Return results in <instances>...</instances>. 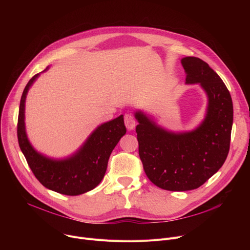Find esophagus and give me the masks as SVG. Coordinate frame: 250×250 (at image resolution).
<instances>
[{"label": "esophagus", "instance_id": "esophagus-1", "mask_svg": "<svg viewBox=\"0 0 250 250\" xmlns=\"http://www.w3.org/2000/svg\"><path fill=\"white\" fill-rule=\"evenodd\" d=\"M125 125L127 129H134L135 126H136L135 117L129 113L125 114Z\"/></svg>", "mask_w": 250, "mask_h": 250}]
</instances>
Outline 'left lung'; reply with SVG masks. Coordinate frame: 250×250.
Segmentation results:
<instances>
[{"label": "left lung", "instance_id": "1", "mask_svg": "<svg viewBox=\"0 0 250 250\" xmlns=\"http://www.w3.org/2000/svg\"><path fill=\"white\" fill-rule=\"evenodd\" d=\"M188 84L200 83L208 98L207 115L192 132L174 134L136 112L139 155L148 178L165 190L200 188L224 164L230 149L233 103L219 75L203 60H181Z\"/></svg>", "mask_w": 250, "mask_h": 250}]
</instances>
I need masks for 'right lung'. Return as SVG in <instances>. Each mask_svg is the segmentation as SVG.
<instances>
[{
    "instance_id": "obj_1",
    "label": "right lung",
    "mask_w": 250,
    "mask_h": 250,
    "mask_svg": "<svg viewBox=\"0 0 250 250\" xmlns=\"http://www.w3.org/2000/svg\"><path fill=\"white\" fill-rule=\"evenodd\" d=\"M39 74L26 85L20 100L17 136L20 149L32 173L48 189L62 194L78 195L95 188L106 171L109 156L126 128L123 115L98 126L75 155L64 160H51L37 153L27 139L24 125L25 99Z\"/></svg>"
}]
</instances>
